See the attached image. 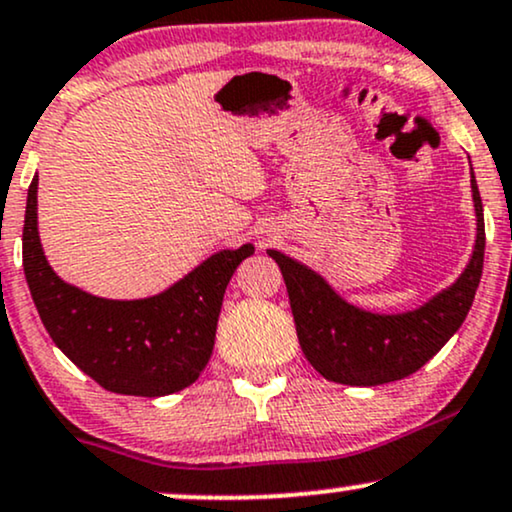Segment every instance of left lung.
I'll return each mask as SVG.
<instances>
[{
  "instance_id": "8db88e82",
  "label": "left lung",
  "mask_w": 512,
  "mask_h": 512,
  "mask_svg": "<svg viewBox=\"0 0 512 512\" xmlns=\"http://www.w3.org/2000/svg\"><path fill=\"white\" fill-rule=\"evenodd\" d=\"M477 236L463 274L427 303L408 312L381 315L341 298L307 264L267 250L279 264L291 300L300 348L324 379L348 386H379L410 377L427 365L470 312L484 267V209L470 178Z\"/></svg>"
}]
</instances>
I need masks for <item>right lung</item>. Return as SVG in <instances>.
Wrapping results in <instances>:
<instances>
[{"label":"right lung","mask_w":512,"mask_h":512,"mask_svg":"<svg viewBox=\"0 0 512 512\" xmlns=\"http://www.w3.org/2000/svg\"><path fill=\"white\" fill-rule=\"evenodd\" d=\"M252 252V243L214 252L150 298H100L66 283L47 262L38 231V178L28 188L23 272L42 324L73 365L121 396H169L200 377L226 286Z\"/></svg>","instance_id":"1"}]
</instances>
